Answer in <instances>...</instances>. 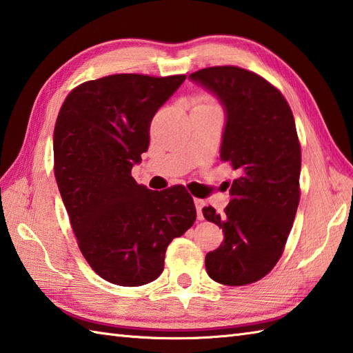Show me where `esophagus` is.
Masks as SVG:
<instances>
[{
  "label": "esophagus",
  "mask_w": 353,
  "mask_h": 353,
  "mask_svg": "<svg viewBox=\"0 0 353 353\" xmlns=\"http://www.w3.org/2000/svg\"><path fill=\"white\" fill-rule=\"evenodd\" d=\"M194 205H196V210H197V219H199V220H203V214H202V208H203V200H200V199H194Z\"/></svg>",
  "instance_id": "1"
}]
</instances>
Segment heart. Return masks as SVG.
I'll return each instance as SVG.
<instances>
[{
	"label": "heart",
	"instance_id": "1",
	"mask_svg": "<svg viewBox=\"0 0 353 353\" xmlns=\"http://www.w3.org/2000/svg\"><path fill=\"white\" fill-rule=\"evenodd\" d=\"M197 105L199 107H216L212 102H210V99H206V98H200L197 101Z\"/></svg>",
	"mask_w": 353,
	"mask_h": 353
}]
</instances>
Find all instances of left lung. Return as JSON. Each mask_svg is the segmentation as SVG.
Segmentation results:
<instances>
[{"instance_id": "1", "label": "left lung", "mask_w": 353, "mask_h": 353, "mask_svg": "<svg viewBox=\"0 0 353 353\" xmlns=\"http://www.w3.org/2000/svg\"><path fill=\"white\" fill-rule=\"evenodd\" d=\"M190 79L222 103L220 161L239 171L225 211L202 210L225 234L206 254V272L222 285H250L277 265L299 208L301 150L294 116L277 88L245 68L210 67Z\"/></svg>"}]
</instances>
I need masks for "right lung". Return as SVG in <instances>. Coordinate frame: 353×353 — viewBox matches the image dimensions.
<instances>
[{
    "mask_svg": "<svg viewBox=\"0 0 353 353\" xmlns=\"http://www.w3.org/2000/svg\"><path fill=\"white\" fill-rule=\"evenodd\" d=\"M185 74H112L67 96L53 133L54 177L79 250L113 285L142 286L163 271L165 251L196 222L182 185L151 191L131 168L148 150L150 123Z\"/></svg>",
    "mask_w": 353,
    "mask_h": 353,
    "instance_id": "obj_1",
    "label": "right lung"
}]
</instances>
